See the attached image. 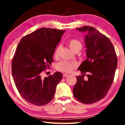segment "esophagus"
<instances>
[{
  "label": "esophagus",
  "instance_id": "obj_1",
  "mask_svg": "<svg viewBox=\"0 0 125 125\" xmlns=\"http://www.w3.org/2000/svg\"><path fill=\"white\" fill-rule=\"evenodd\" d=\"M69 75L68 74H63V78H65V77H67V76H68Z\"/></svg>",
  "mask_w": 125,
  "mask_h": 125
}]
</instances>
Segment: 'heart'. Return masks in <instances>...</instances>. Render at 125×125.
Returning <instances> with one entry per match:
<instances>
[{"label":"heart","instance_id":"1","mask_svg":"<svg viewBox=\"0 0 125 125\" xmlns=\"http://www.w3.org/2000/svg\"><path fill=\"white\" fill-rule=\"evenodd\" d=\"M69 48L75 52L76 51H80L83 47V45L81 42L77 39H73L69 40L68 42ZM61 46H59L56 48L54 52V57L57 59L60 57V53L61 51ZM76 67V64L74 63L70 62L67 61H62L57 63L56 65L57 69L58 71L63 73H69Z\"/></svg>","mask_w":125,"mask_h":125}]
</instances>
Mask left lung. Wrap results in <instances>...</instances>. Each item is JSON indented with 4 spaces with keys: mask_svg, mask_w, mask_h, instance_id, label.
Wrapping results in <instances>:
<instances>
[{
    "mask_svg": "<svg viewBox=\"0 0 125 125\" xmlns=\"http://www.w3.org/2000/svg\"><path fill=\"white\" fill-rule=\"evenodd\" d=\"M77 29L87 33V59L78 68L82 76H76L73 92L78 101L89 104L103 99L109 90L117 65V55L110 40L93 27L84 26ZM85 75L88 81L83 79Z\"/></svg>",
    "mask_w": 125,
    "mask_h": 125,
    "instance_id": "left-lung-1",
    "label": "left lung"
}]
</instances>
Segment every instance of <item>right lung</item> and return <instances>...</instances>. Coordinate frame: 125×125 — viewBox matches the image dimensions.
I'll return each instance as SVG.
<instances>
[{
  "label": "right lung",
  "instance_id": "right-lung-1",
  "mask_svg": "<svg viewBox=\"0 0 125 125\" xmlns=\"http://www.w3.org/2000/svg\"><path fill=\"white\" fill-rule=\"evenodd\" d=\"M65 31L42 27L20 40L12 61L11 71L19 93L27 102L42 106L51 101L62 78L57 72L42 78V72L53 62L55 48Z\"/></svg>",
  "mask_w": 125,
  "mask_h": 125
}]
</instances>
